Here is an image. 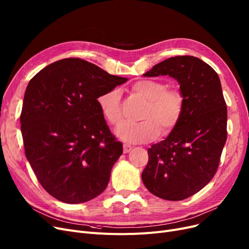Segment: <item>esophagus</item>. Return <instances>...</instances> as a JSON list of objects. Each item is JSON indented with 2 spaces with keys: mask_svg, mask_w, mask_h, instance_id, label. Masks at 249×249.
Instances as JSON below:
<instances>
[{
  "mask_svg": "<svg viewBox=\"0 0 249 249\" xmlns=\"http://www.w3.org/2000/svg\"><path fill=\"white\" fill-rule=\"evenodd\" d=\"M131 149H132V146H131V145L126 144V143L123 144V151H124V154H128L129 151H130Z\"/></svg>",
  "mask_w": 249,
  "mask_h": 249,
  "instance_id": "esophagus-1",
  "label": "esophagus"
}]
</instances>
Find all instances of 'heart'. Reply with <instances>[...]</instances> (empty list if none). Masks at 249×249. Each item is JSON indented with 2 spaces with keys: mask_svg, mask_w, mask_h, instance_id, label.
I'll return each mask as SVG.
<instances>
[{
  "mask_svg": "<svg viewBox=\"0 0 249 249\" xmlns=\"http://www.w3.org/2000/svg\"><path fill=\"white\" fill-rule=\"evenodd\" d=\"M133 92L144 100L146 105L140 114L139 122H124L116 133L126 142L142 143L160 135H169L180 121L184 110V95L179 89L168 88L167 83L155 79H142L131 86ZM100 110L106 120L117 126L123 120L121 92L111 89L98 99Z\"/></svg>",
  "mask_w": 249,
  "mask_h": 249,
  "instance_id": "1",
  "label": "heart"
}]
</instances>
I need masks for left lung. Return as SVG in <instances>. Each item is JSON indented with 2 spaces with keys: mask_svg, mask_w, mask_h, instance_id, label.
I'll use <instances>...</instances> for the list:
<instances>
[{
  "mask_svg": "<svg viewBox=\"0 0 249 249\" xmlns=\"http://www.w3.org/2000/svg\"><path fill=\"white\" fill-rule=\"evenodd\" d=\"M143 75H169L184 95V110L174 130L147 149L143 184L160 198L185 199L213 179L226 143L227 106L220 78L193 56L169 58Z\"/></svg>",
  "mask_w": 249,
  "mask_h": 249,
  "instance_id": "8db88e82",
  "label": "left lung"
}]
</instances>
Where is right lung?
Returning <instances> with one entry per match:
<instances>
[{"mask_svg":"<svg viewBox=\"0 0 249 249\" xmlns=\"http://www.w3.org/2000/svg\"><path fill=\"white\" fill-rule=\"evenodd\" d=\"M126 81L79 58L52 63L29 81L20 115L25 156L58 200L85 202L106 189L123 146L98 99Z\"/></svg>","mask_w":249,"mask_h":249,"instance_id":"1","label":"right lung"}]
</instances>
